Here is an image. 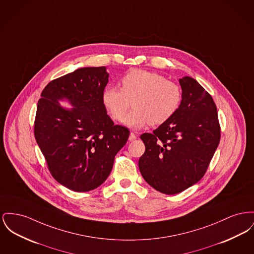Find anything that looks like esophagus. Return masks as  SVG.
Wrapping results in <instances>:
<instances>
[{
	"mask_svg": "<svg viewBox=\"0 0 254 254\" xmlns=\"http://www.w3.org/2000/svg\"><path fill=\"white\" fill-rule=\"evenodd\" d=\"M136 134H135L134 132H130V134H129V138H128V140L129 141H133V140H135L136 139Z\"/></svg>",
	"mask_w": 254,
	"mask_h": 254,
	"instance_id": "obj_1",
	"label": "esophagus"
}]
</instances>
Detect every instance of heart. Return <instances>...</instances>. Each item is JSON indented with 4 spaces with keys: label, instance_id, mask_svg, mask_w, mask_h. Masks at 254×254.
<instances>
[{
    "label": "heart",
    "instance_id": "heart-1",
    "mask_svg": "<svg viewBox=\"0 0 254 254\" xmlns=\"http://www.w3.org/2000/svg\"><path fill=\"white\" fill-rule=\"evenodd\" d=\"M122 88L106 86L102 100L112 119L121 121L130 106L133 109L123 123L133 129L150 124L158 126L171 119L179 110L182 92L179 85L164 76L147 70H131L121 79Z\"/></svg>",
    "mask_w": 254,
    "mask_h": 254
}]
</instances>
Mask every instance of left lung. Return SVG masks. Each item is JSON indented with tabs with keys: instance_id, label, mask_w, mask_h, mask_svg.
<instances>
[{
	"instance_id": "8db88e82",
	"label": "left lung",
	"mask_w": 254,
	"mask_h": 254,
	"mask_svg": "<svg viewBox=\"0 0 254 254\" xmlns=\"http://www.w3.org/2000/svg\"><path fill=\"white\" fill-rule=\"evenodd\" d=\"M179 81L182 100L177 113L152 133L140 136L146 147L138 162L141 175L166 194H179L202 179L221 138L210 94L191 76Z\"/></svg>"
}]
</instances>
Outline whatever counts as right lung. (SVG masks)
<instances>
[{
    "mask_svg": "<svg viewBox=\"0 0 254 254\" xmlns=\"http://www.w3.org/2000/svg\"><path fill=\"white\" fill-rule=\"evenodd\" d=\"M108 76L105 66L79 68L48 83L37 104L35 140L54 179L75 192L105 182L129 136L103 104ZM60 100L72 107L63 108Z\"/></svg>",
    "mask_w": 254,
    "mask_h": 254,
    "instance_id": "obj_1",
    "label": "right lung"
}]
</instances>
